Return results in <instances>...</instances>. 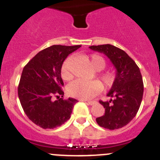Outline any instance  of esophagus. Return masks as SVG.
<instances>
[{
    "label": "esophagus",
    "instance_id": "esophagus-1",
    "mask_svg": "<svg viewBox=\"0 0 160 160\" xmlns=\"http://www.w3.org/2000/svg\"><path fill=\"white\" fill-rule=\"evenodd\" d=\"M85 102H87V103H88L89 105H94V104H95V103H97V102L96 101H85Z\"/></svg>",
    "mask_w": 160,
    "mask_h": 160
}]
</instances>
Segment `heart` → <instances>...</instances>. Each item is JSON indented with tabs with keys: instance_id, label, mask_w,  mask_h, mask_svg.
Here are the masks:
<instances>
[{
	"instance_id": "1",
	"label": "heart",
	"mask_w": 160,
	"mask_h": 160,
	"mask_svg": "<svg viewBox=\"0 0 160 160\" xmlns=\"http://www.w3.org/2000/svg\"><path fill=\"white\" fill-rule=\"evenodd\" d=\"M90 64L96 70H102L106 66V60L101 55L94 53L90 56ZM72 58H68L62 66L61 75L64 80L71 78ZM100 78L107 87H111L115 80V73L113 71H105L100 74ZM102 90V85L99 81L86 82L82 80H75L68 85L67 93L72 97L87 99L91 98Z\"/></svg>"
}]
</instances>
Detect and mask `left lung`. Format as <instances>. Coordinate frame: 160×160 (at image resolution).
<instances>
[{
    "label": "left lung",
    "instance_id": "1",
    "mask_svg": "<svg viewBox=\"0 0 160 160\" xmlns=\"http://www.w3.org/2000/svg\"><path fill=\"white\" fill-rule=\"evenodd\" d=\"M89 48L104 53L116 70L114 82L107 94L113 99L99 101L105 108V114L96 118V122L109 130L122 128L135 118L142 102L143 82L139 68L125 51L112 45Z\"/></svg>",
    "mask_w": 160,
    "mask_h": 160
}]
</instances>
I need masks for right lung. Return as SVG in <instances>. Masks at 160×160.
<instances>
[{"mask_svg": "<svg viewBox=\"0 0 160 160\" xmlns=\"http://www.w3.org/2000/svg\"><path fill=\"white\" fill-rule=\"evenodd\" d=\"M80 47L49 46L37 53L22 70L18 86L20 102L28 118L43 129H53L70 119L78 100L63 99L61 69L68 55ZM53 95L62 98L53 101Z\"/></svg>", "mask_w": 160, "mask_h": 160, "instance_id": "1", "label": "right lung"}]
</instances>
